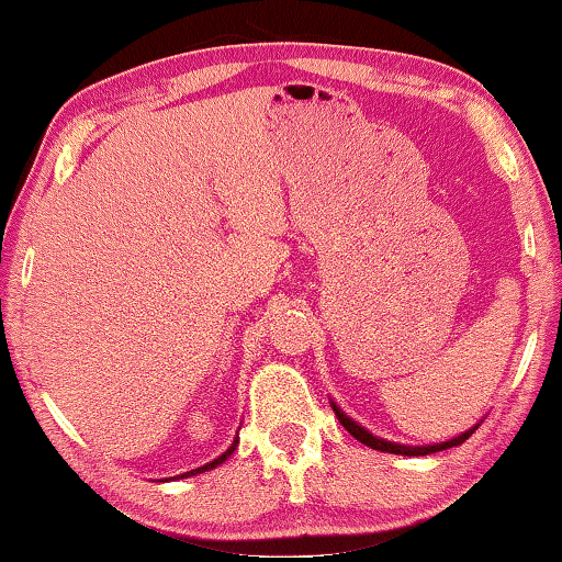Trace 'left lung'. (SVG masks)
I'll list each match as a JSON object with an SVG mask.
<instances>
[{
    "label": "left lung",
    "instance_id": "8db88e82",
    "mask_svg": "<svg viewBox=\"0 0 562 562\" xmlns=\"http://www.w3.org/2000/svg\"><path fill=\"white\" fill-rule=\"evenodd\" d=\"M333 409H336V415H338V419H340V425L346 427L352 437H356L358 441H362V445L366 447H370V449H378V451H387V454H407V457H425V454H431V451H441V449H449V447H457V445H461V441H467L471 435H474V429H469V431H464V435L461 437H457V439H451V441H441V445H435V447H405V445H392V441H385V439H378V437H372L370 431H366L362 429L360 425H356V422H352L350 417H346L342 415V412L333 405Z\"/></svg>",
    "mask_w": 562,
    "mask_h": 562
}]
</instances>
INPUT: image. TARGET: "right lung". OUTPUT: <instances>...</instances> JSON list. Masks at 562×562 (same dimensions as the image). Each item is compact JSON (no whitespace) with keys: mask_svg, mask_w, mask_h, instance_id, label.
Returning <instances> with one entry per match:
<instances>
[{"mask_svg":"<svg viewBox=\"0 0 562 562\" xmlns=\"http://www.w3.org/2000/svg\"><path fill=\"white\" fill-rule=\"evenodd\" d=\"M236 445H239V439H234V445H232L229 449H226V451H224V454H222L220 459H214V461H210V464H206V467H200V469H192V471H187V474H182V476H194V474H202V471H210V469H214V467H220V464H222V461H226V457H229V454H232V451L236 449Z\"/></svg>","mask_w":562,"mask_h":562,"instance_id":"add662e5","label":"right lung"}]
</instances>
